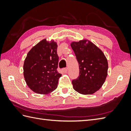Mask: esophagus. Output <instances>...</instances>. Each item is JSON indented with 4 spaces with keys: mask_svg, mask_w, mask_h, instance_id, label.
Listing matches in <instances>:
<instances>
[{
    "mask_svg": "<svg viewBox=\"0 0 131 131\" xmlns=\"http://www.w3.org/2000/svg\"><path fill=\"white\" fill-rule=\"evenodd\" d=\"M62 71H63V73H67L68 71V69L67 68H63V69H62Z\"/></svg>",
    "mask_w": 131,
    "mask_h": 131,
    "instance_id": "1",
    "label": "esophagus"
}]
</instances>
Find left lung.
I'll use <instances>...</instances> for the list:
<instances>
[{"mask_svg": "<svg viewBox=\"0 0 131 131\" xmlns=\"http://www.w3.org/2000/svg\"><path fill=\"white\" fill-rule=\"evenodd\" d=\"M79 66V75L72 81L75 91L92 94L99 90L107 75L108 62L103 52L87 39L70 43Z\"/></svg>", "mask_w": 131, "mask_h": 131, "instance_id": "obj_1", "label": "left lung"}]
</instances>
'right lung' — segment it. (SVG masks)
Here are the masks:
<instances>
[{
  "mask_svg": "<svg viewBox=\"0 0 131 131\" xmlns=\"http://www.w3.org/2000/svg\"><path fill=\"white\" fill-rule=\"evenodd\" d=\"M57 44L44 39L30 50L24 63V76L27 86L35 93L49 94L57 87L61 74L57 71Z\"/></svg>",
  "mask_w": 131,
  "mask_h": 131,
  "instance_id": "obj_1",
  "label": "right lung"
}]
</instances>
